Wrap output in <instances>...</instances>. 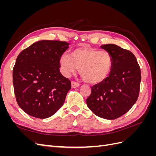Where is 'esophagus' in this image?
Returning a JSON list of instances; mask_svg holds the SVG:
<instances>
[{
	"mask_svg": "<svg viewBox=\"0 0 156 156\" xmlns=\"http://www.w3.org/2000/svg\"><path fill=\"white\" fill-rule=\"evenodd\" d=\"M79 86H80L79 83H78L77 82H75V81H72V88H77Z\"/></svg>",
	"mask_w": 156,
	"mask_h": 156,
	"instance_id": "esophagus-1",
	"label": "esophagus"
}]
</instances>
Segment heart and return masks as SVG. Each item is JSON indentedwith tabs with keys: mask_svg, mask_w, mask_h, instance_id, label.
Here are the masks:
<instances>
[{
	"mask_svg": "<svg viewBox=\"0 0 156 156\" xmlns=\"http://www.w3.org/2000/svg\"><path fill=\"white\" fill-rule=\"evenodd\" d=\"M59 66L62 73L68 77L80 68L84 80L90 84L101 83L109 75L113 64L112 56L106 50L88 47H79L73 49L70 56L61 55Z\"/></svg>",
	"mask_w": 156,
	"mask_h": 156,
	"instance_id": "1",
	"label": "heart"
}]
</instances>
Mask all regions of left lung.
Segmentation results:
<instances>
[{
  "instance_id": "obj_1",
  "label": "left lung",
  "mask_w": 156,
  "mask_h": 156,
  "mask_svg": "<svg viewBox=\"0 0 156 156\" xmlns=\"http://www.w3.org/2000/svg\"><path fill=\"white\" fill-rule=\"evenodd\" d=\"M101 48L112 56V68L104 81L92 87L87 104L94 114L114 120L128 111L137 100L141 73L135 55L115 44Z\"/></svg>"
}]
</instances>
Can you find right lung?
<instances>
[{
    "label": "right lung",
    "mask_w": 156,
    "mask_h": 156,
    "mask_svg": "<svg viewBox=\"0 0 156 156\" xmlns=\"http://www.w3.org/2000/svg\"><path fill=\"white\" fill-rule=\"evenodd\" d=\"M69 45L58 40H41L18 55L13 69L14 94L27 114L47 119L64 104L71 81L60 72L58 62Z\"/></svg>",
    "instance_id": "obj_1"
}]
</instances>
